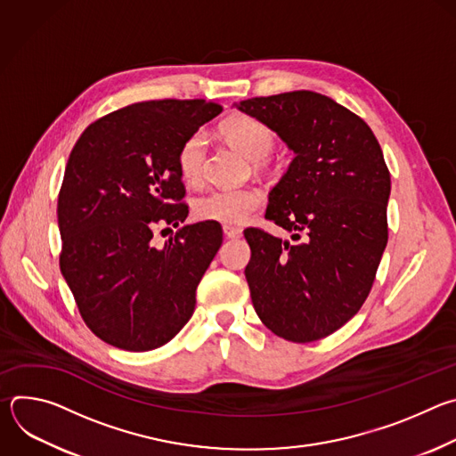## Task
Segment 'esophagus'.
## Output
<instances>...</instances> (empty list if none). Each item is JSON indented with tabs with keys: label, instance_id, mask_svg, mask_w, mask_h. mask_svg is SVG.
I'll return each instance as SVG.
<instances>
[{
	"label": "esophagus",
	"instance_id": "obj_1",
	"mask_svg": "<svg viewBox=\"0 0 456 456\" xmlns=\"http://www.w3.org/2000/svg\"><path fill=\"white\" fill-rule=\"evenodd\" d=\"M224 234L231 240H238L241 238V229L240 227H231V225H224Z\"/></svg>",
	"mask_w": 456,
	"mask_h": 456
}]
</instances>
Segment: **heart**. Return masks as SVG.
Wrapping results in <instances>:
<instances>
[{"instance_id":"b5f03b06","label":"heart","mask_w":456,"mask_h":456,"mask_svg":"<svg viewBox=\"0 0 456 456\" xmlns=\"http://www.w3.org/2000/svg\"><path fill=\"white\" fill-rule=\"evenodd\" d=\"M222 137L250 160H259L273 153L276 135L273 129L250 115H234L220 124ZM206 142L202 134L189 135L178 148L176 166L180 176L187 183H199L204 173ZM264 204V197L256 187L215 189L194 200V215L204 222H218L224 225L245 224Z\"/></svg>"}]
</instances>
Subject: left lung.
I'll list each match as a JSON object with an SVG mask.
<instances>
[{"instance_id":"obj_1","label":"left lung","mask_w":456,"mask_h":456,"mask_svg":"<svg viewBox=\"0 0 456 456\" xmlns=\"http://www.w3.org/2000/svg\"><path fill=\"white\" fill-rule=\"evenodd\" d=\"M296 153L271 192L265 218L294 243L243 231L245 278L257 317L278 338L312 343L348 322L366 301L387 243L389 171L370 126L308 90L241 101Z\"/></svg>"}]
</instances>
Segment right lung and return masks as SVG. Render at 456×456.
Segmentation results:
<instances>
[{"label": "right lung", "mask_w": 456, "mask_h": 456, "mask_svg": "<svg viewBox=\"0 0 456 456\" xmlns=\"http://www.w3.org/2000/svg\"><path fill=\"white\" fill-rule=\"evenodd\" d=\"M220 111L204 99L137 102L92 122L70 153L57 199L59 267L86 327L111 346L160 348L194 312L220 224L183 225L160 247L153 234L185 220L176 153Z\"/></svg>", "instance_id": "1"}]
</instances>
